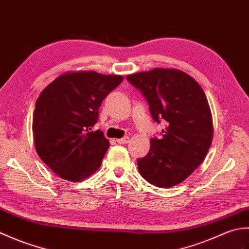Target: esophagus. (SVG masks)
<instances>
[{
	"label": "esophagus",
	"mask_w": 249,
	"mask_h": 249,
	"mask_svg": "<svg viewBox=\"0 0 249 249\" xmlns=\"http://www.w3.org/2000/svg\"><path fill=\"white\" fill-rule=\"evenodd\" d=\"M128 141H129V137H124V138L116 139V142H118L119 144H126L128 143Z\"/></svg>",
	"instance_id": "esophagus-1"
}]
</instances>
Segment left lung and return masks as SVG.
Wrapping results in <instances>:
<instances>
[{"label":"left lung","mask_w":249,"mask_h":249,"mask_svg":"<svg viewBox=\"0 0 249 249\" xmlns=\"http://www.w3.org/2000/svg\"><path fill=\"white\" fill-rule=\"evenodd\" d=\"M127 81L143 95L153 120L166 121L160 137L138 158L139 172L157 187L183 182L203 161L213 139V121L202 88L181 71L155 68L133 73Z\"/></svg>","instance_id":"8db88e82"}]
</instances>
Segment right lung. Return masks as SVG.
<instances>
[{
	"label": "right lung",
	"instance_id": "1",
	"mask_svg": "<svg viewBox=\"0 0 249 249\" xmlns=\"http://www.w3.org/2000/svg\"><path fill=\"white\" fill-rule=\"evenodd\" d=\"M123 77L95 71L57 77L37 98L33 135L37 154L62 178L81 182L102 165L109 141L93 130L99 107Z\"/></svg>",
	"mask_w": 249,
	"mask_h": 249
}]
</instances>
